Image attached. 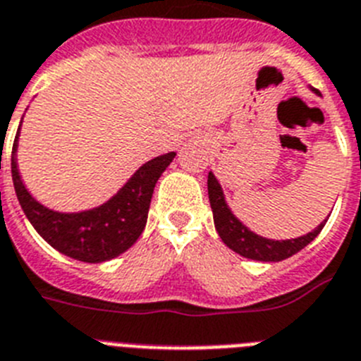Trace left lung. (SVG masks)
<instances>
[{"mask_svg": "<svg viewBox=\"0 0 361 361\" xmlns=\"http://www.w3.org/2000/svg\"><path fill=\"white\" fill-rule=\"evenodd\" d=\"M207 190L218 235H220L222 242L229 250H233L238 255L246 257V259L262 260V262H279V260L288 259V257L295 255L298 251H301L305 246H308L319 235L321 229L325 227L326 220L321 222L312 233H307V235L298 238H290V240H271V238L259 237L257 233L250 231L231 213V209L227 207L222 187H220L213 172H209L207 176Z\"/></svg>", "mask_w": 361, "mask_h": 361, "instance_id": "obj_1", "label": "left lung"}]
</instances>
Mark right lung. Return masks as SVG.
Here are the masks:
<instances>
[{
    "label": "right lung",
    "mask_w": 361,
    "mask_h": 361,
    "mask_svg": "<svg viewBox=\"0 0 361 361\" xmlns=\"http://www.w3.org/2000/svg\"><path fill=\"white\" fill-rule=\"evenodd\" d=\"M20 128L12 145V181L18 202L29 222L49 246L82 262H104L132 247L147 226L148 207L159 176L171 165L176 152L163 154L145 163L119 192L106 204L80 213H59L36 202L18 172L16 148Z\"/></svg>",
    "instance_id": "add662e5"
}]
</instances>
